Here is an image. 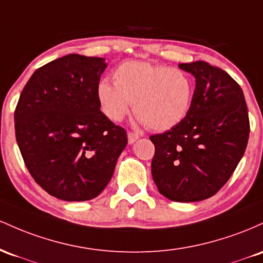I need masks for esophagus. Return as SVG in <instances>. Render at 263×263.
I'll return each instance as SVG.
<instances>
[{"mask_svg":"<svg viewBox=\"0 0 263 263\" xmlns=\"http://www.w3.org/2000/svg\"><path fill=\"white\" fill-rule=\"evenodd\" d=\"M138 139H139V135L135 134V133H132V132L128 133V143L129 144H134Z\"/></svg>","mask_w":263,"mask_h":263,"instance_id":"obj_1","label":"esophagus"}]
</instances>
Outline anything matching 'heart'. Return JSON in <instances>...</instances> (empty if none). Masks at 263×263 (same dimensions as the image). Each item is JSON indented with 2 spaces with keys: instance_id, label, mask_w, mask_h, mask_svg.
<instances>
[{
  "instance_id": "obj_1",
  "label": "heart",
  "mask_w": 263,
  "mask_h": 263,
  "mask_svg": "<svg viewBox=\"0 0 263 263\" xmlns=\"http://www.w3.org/2000/svg\"><path fill=\"white\" fill-rule=\"evenodd\" d=\"M103 79L98 99L104 116L120 122L134 107L138 123L158 132L169 130L187 116L194 97L193 78L179 68L129 61Z\"/></svg>"
}]
</instances>
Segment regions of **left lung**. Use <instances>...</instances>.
<instances>
[{
  "mask_svg": "<svg viewBox=\"0 0 263 263\" xmlns=\"http://www.w3.org/2000/svg\"><path fill=\"white\" fill-rule=\"evenodd\" d=\"M179 68L195 77L193 103L181 123L150 137L152 175L171 201L195 202L215 195L240 163L249 141V111L242 89L225 70L203 61Z\"/></svg>",
  "mask_w": 263,
  "mask_h": 263,
  "instance_id": "1",
  "label": "left lung"
}]
</instances>
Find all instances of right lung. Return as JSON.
<instances>
[{
	"label": "right lung",
	"instance_id": "obj_1",
	"mask_svg": "<svg viewBox=\"0 0 263 263\" xmlns=\"http://www.w3.org/2000/svg\"><path fill=\"white\" fill-rule=\"evenodd\" d=\"M104 58L68 54L38 68L14 110L16 140L43 190L64 201H87L104 190L128 144L123 128L100 111Z\"/></svg>",
	"mask_w": 263,
	"mask_h": 263
}]
</instances>
